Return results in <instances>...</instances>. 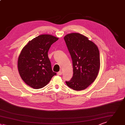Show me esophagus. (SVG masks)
I'll return each mask as SVG.
<instances>
[{
    "label": "esophagus",
    "mask_w": 125,
    "mask_h": 125,
    "mask_svg": "<svg viewBox=\"0 0 125 125\" xmlns=\"http://www.w3.org/2000/svg\"><path fill=\"white\" fill-rule=\"evenodd\" d=\"M57 74L59 75H61L62 74V72L60 71H59V72H58L57 73Z\"/></svg>",
    "instance_id": "1"
}]
</instances>
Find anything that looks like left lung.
I'll return each mask as SVG.
<instances>
[{
	"label": "left lung",
	"instance_id": "left-lung-1",
	"mask_svg": "<svg viewBox=\"0 0 125 125\" xmlns=\"http://www.w3.org/2000/svg\"><path fill=\"white\" fill-rule=\"evenodd\" d=\"M64 39L72 59L73 71L72 78L65 83L74 90H83L97 76L100 67L98 49L88 37L78 33L68 34Z\"/></svg>",
	"mask_w": 125,
	"mask_h": 125
}]
</instances>
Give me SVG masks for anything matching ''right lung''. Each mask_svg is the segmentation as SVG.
I'll return each instance as SVG.
<instances>
[{
	"label": "right lung",
	"mask_w": 125,
	"mask_h": 125,
	"mask_svg": "<svg viewBox=\"0 0 125 125\" xmlns=\"http://www.w3.org/2000/svg\"><path fill=\"white\" fill-rule=\"evenodd\" d=\"M58 39L51 35H40L22 49L18 60V71L22 80L31 88H43L57 74L52 69L48 52Z\"/></svg>",
	"instance_id": "1"
}]
</instances>
